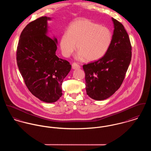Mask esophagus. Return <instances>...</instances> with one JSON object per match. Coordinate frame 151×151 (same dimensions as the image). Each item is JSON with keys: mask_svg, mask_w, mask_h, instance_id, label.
Segmentation results:
<instances>
[{"mask_svg": "<svg viewBox=\"0 0 151 151\" xmlns=\"http://www.w3.org/2000/svg\"><path fill=\"white\" fill-rule=\"evenodd\" d=\"M72 69H80V66L77 64L76 63H73L72 64Z\"/></svg>", "mask_w": 151, "mask_h": 151, "instance_id": "34e87169", "label": "esophagus"}]
</instances>
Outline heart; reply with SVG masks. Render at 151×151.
Instances as JSON below:
<instances>
[{
    "mask_svg": "<svg viewBox=\"0 0 151 151\" xmlns=\"http://www.w3.org/2000/svg\"><path fill=\"white\" fill-rule=\"evenodd\" d=\"M112 34L110 29L85 18L72 23L61 37L60 47L63 55L68 57L76 48L79 60L95 61L103 57L110 48Z\"/></svg>",
    "mask_w": 151,
    "mask_h": 151,
    "instance_id": "heart-1",
    "label": "heart"
}]
</instances>
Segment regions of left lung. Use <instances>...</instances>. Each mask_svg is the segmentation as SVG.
Listing matches in <instances>:
<instances>
[{"instance_id": "left-lung-1", "label": "left lung", "mask_w": 151, "mask_h": 151, "mask_svg": "<svg viewBox=\"0 0 151 151\" xmlns=\"http://www.w3.org/2000/svg\"><path fill=\"white\" fill-rule=\"evenodd\" d=\"M114 30L110 48L101 59L83 65L86 94L96 100L112 96L121 86L132 59V45L124 25L112 18Z\"/></svg>"}]
</instances>
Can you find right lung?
<instances>
[{"instance_id":"obj_1","label":"right lung","mask_w":151,"mask_h":151,"mask_svg":"<svg viewBox=\"0 0 151 151\" xmlns=\"http://www.w3.org/2000/svg\"><path fill=\"white\" fill-rule=\"evenodd\" d=\"M41 17L32 21L20 35L17 63L29 91L46 103L56 101L62 95V84L71 66L56 55L57 39L47 36V21Z\"/></svg>"}]
</instances>
